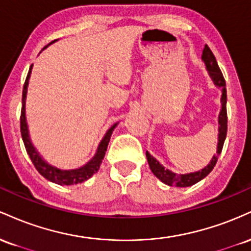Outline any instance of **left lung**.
Segmentation results:
<instances>
[{
    "label": "left lung",
    "instance_id": "obj_1",
    "mask_svg": "<svg viewBox=\"0 0 251 251\" xmlns=\"http://www.w3.org/2000/svg\"><path fill=\"white\" fill-rule=\"evenodd\" d=\"M201 60L205 63L206 71H208L210 77H211L212 82L216 87L221 88L222 91V97H221V103L222 107L218 114V143H217V151L216 154L211 158L210 163L205 168L198 171L190 172V174L185 175H178L172 172L171 170L165 169L164 166L158 162L157 159L149 153V151H146V158H148V162L150 165V169L153 172V175L158 178L160 181H163L164 184L169 186H178V188H188V186L194 185V184L201 181L203 178H205L210 172L212 171V169L215 168L216 163H217L218 157H220L222 149H223L224 140L226 137V129H227V117H226V80H224L223 74L218 67L217 61H216V57L212 51L210 50V48L205 45L203 50V54H201Z\"/></svg>",
    "mask_w": 251,
    "mask_h": 251
}]
</instances>
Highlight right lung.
I'll use <instances>...</instances> for the list:
<instances>
[{
  "instance_id": "1",
  "label": "right lung",
  "mask_w": 251,
  "mask_h": 251,
  "mask_svg": "<svg viewBox=\"0 0 251 251\" xmlns=\"http://www.w3.org/2000/svg\"><path fill=\"white\" fill-rule=\"evenodd\" d=\"M56 41V40H55ZM55 41L50 42L54 43ZM50 45L46 46L43 50L48 47ZM31 68H33V65L30 66L29 72H28L27 79H25V86H24V92H22V109H21V118H20V126H21V134H22V140H24V144L25 146V150H27V153L29 155V158L33 162L34 166H35L37 171L40 172V175L43 176L46 179L50 181H53V183L59 184V185H74V184L82 183V181L89 179L96 172H98L100 165H101L103 157H105L106 150H107L109 139H111V135L113 133L114 128L119 123H116L113 126H111L107 129L103 138L100 142L99 146H98L96 154L92 157V159H89L85 165L80 166L77 169H72V170H62L56 168V166L51 165L48 162H46L42 158V155L37 152L35 146L33 145L29 135V129H28V124H27V118H25V98H27V89H28V83H29L30 79V73Z\"/></svg>"
}]
</instances>
